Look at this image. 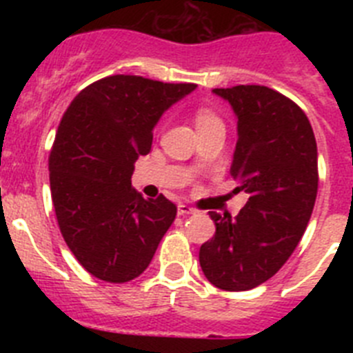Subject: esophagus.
<instances>
[{"instance_id": "obj_1", "label": "esophagus", "mask_w": 353, "mask_h": 353, "mask_svg": "<svg viewBox=\"0 0 353 353\" xmlns=\"http://www.w3.org/2000/svg\"><path fill=\"white\" fill-rule=\"evenodd\" d=\"M196 208H192L191 205H185V203H180L179 205V214L180 215H189V214H194Z\"/></svg>"}]
</instances>
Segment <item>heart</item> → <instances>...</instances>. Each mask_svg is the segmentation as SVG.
I'll return each mask as SVG.
<instances>
[{
    "label": "heart",
    "instance_id": "obj_1",
    "mask_svg": "<svg viewBox=\"0 0 353 353\" xmlns=\"http://www.w3.org/2000/svg\"><path fill=\"white\" fill-rule=\"evenodd\" d=\"M212 123H221V120L217 118V114H214L210 111V109H198L196 111V127L198 129H201V127H207V125H212Z\"/></svg>",
    "mask_w": 353,
    "mask_h": 353
}]
</instances>
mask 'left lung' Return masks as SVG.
<instances>
[{
	"instance_id": "left-lung-1",
	"label": "left lung",
	"mask_w": 353,
	"mask_h": 353,
	"mask_svg": "<svg viewBox=\"0 0 353 353\" xmlns=\"http://www.w3.org/2000/svg\"><path fill=\"white\" fill-rule=\"evenodd\" d=\"M236 117L232 176L249 194L236 217L210 212L215 235L199 248V265L226 292L256 288L295 251L318 191L313 129L288 97L260 84L215 88Z\"/></svg>"
}]
</instances>
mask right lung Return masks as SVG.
Masks as SVG:
<instances>
[{
	"label": "right lung",
	"mask_w": 353,
	"mask_h": 353,
	"mask_svg": "<svg viewBox=\"0 0 353 353\" xmlns=\"http://www.w3.org/2000/svg\"><path fill=\"white\" fill-rule=\"evenodd\" d=\"M194 88L109 76L77 93L61 118L49 155L56 219L77 261L102 281L145 272L174 221V203L162 194L145 199L130 176L162 113Z\"/></svg>",
	"instance_id": "add662e5"
}]
</instances>
